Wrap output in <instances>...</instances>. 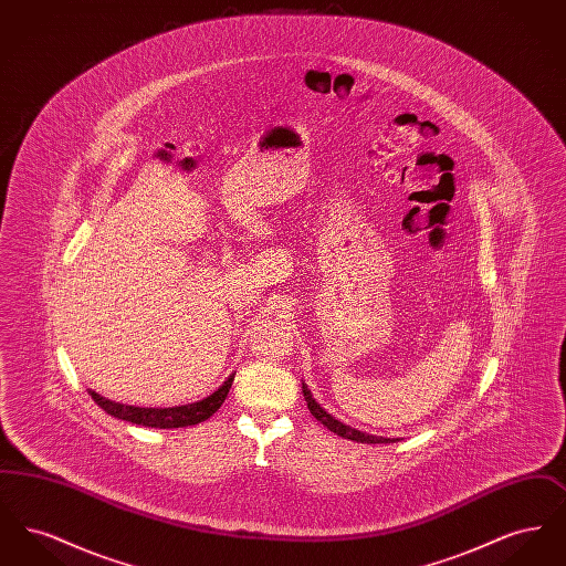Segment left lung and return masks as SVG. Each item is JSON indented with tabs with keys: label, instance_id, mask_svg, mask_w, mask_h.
Listing matches in <instances>:
<instances>
[{
	"label": "left lung",
	"instance_id": "left-lung-1",
	"mask_svg": "<svg viewBox=\"0 0 566 566\" xmlns=\"http://www.w3.org/2000/svg\"><path fill=\"white\" fill-rule=\"evenodd\" d=\"M303 397H305V401H307V409L312 411V416H314L318 422H323L328 431L337 432V434L344 437V439H352V441H358V443H390V441H397V439H386V437H376V434L356 431V429H352L348 424L335 420L328 411H324L323 407L316 403V399H312V392L307 390L305 384H303Z\"/></svg>",
	"mask_w": 566,
	"mask_h": 566
}]
</instances>
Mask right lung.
<instances>
[{
    "label": "right lung",
    "mask_w": 566,
    "mask_h": 566,
    "mask_svg": "<svg viewBox=\"0 0 566 566\" xmlns=\"http://www.w3.org/2000/svg\"><path fill=\"white\" fill-rule=\"evenodd\" d=\"M233 377H229L216 392L210 397H206L203 401L197 403L182 405V407H134V405L114 403L109 399H104L102 395L91 390L93 401L99 405L106 413L118 418V420H127L134 424H142V427H150V429H182V427H192L199 424L203 420H208L218 407L224 403L229 388L233 384Z\"/></svg>",
    "instance_id": "right-lung-1"
}]
</instances>
